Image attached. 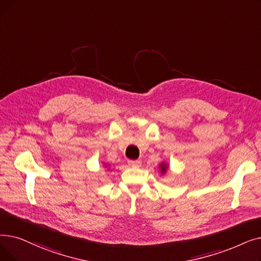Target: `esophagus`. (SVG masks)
<instances>
[{"instance_id": "1", "label": "esophagus", "mask_w": 261, "mask_h": 261, "mask_svg": "<svg viewBox=\"0 0 261 261\" xmlns=\"http://www.w3.org/2000/svg\"><path fill=\"white\" fill-rule=\"evenodd\" d=\"M128 164H129L130 166L139 167V166H141L142 162H141V160H129V161H128Z\"/></svg>"}]
</instances>
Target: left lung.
<instances>
[{"label": "left lung", "instance_id": "1", "mask_svg": "<svg viewBox=\"0 0 261 261\" xmlns=\"http://www.w3.org/2000/svg\"><path fill=\"white\" fill-rule=\"evenodd\" d=\"M165 169H166V166H165L164 164H162V165H161V171H162V173L165 172Z\"/></svg>", "mask_w": 261, "mask_h": 261}]
</instances>
